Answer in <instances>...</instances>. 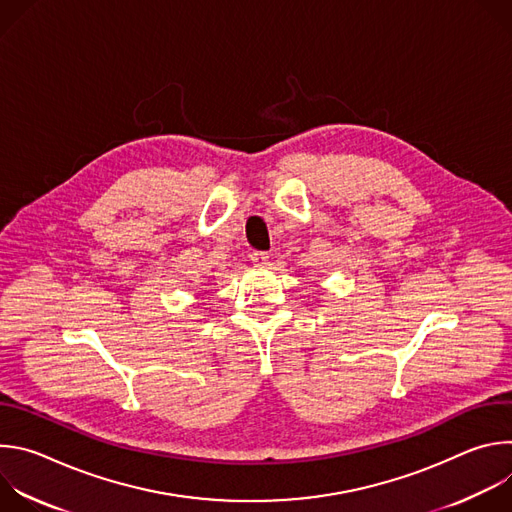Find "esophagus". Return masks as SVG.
<instances>
[{"mask_svg":"<svg viewBox=\"0 0 512 512\" xmlns=\"http://www.w3.org/2000/svg\"><path fill=\"white\" fill-rule=\"evenodd\" d=\"M251 261H253L255 267H267L269 265V255L261 253V251H255V253H251Z\"/></svg>","mask_w":512,"mask_h":512,"instance_id":"obj_1","label":"esophagus"}]
</instances>
